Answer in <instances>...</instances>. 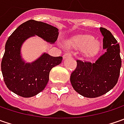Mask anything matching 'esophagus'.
<instances>
[{"instance_id": "34e87169", "label": "esophagus", "mask_w": 124, "mask_h": 124, "mask_svg": "<svg viewBox=\"0 0 124 124\" xmlns=\"http://www.w3.org/2000/svg\"><path fill=\"white\" fill-rule=\"evenodd\" d=\"M72 56V54L71 52H66L65 54L63 56V59H65V58H68V57H71Z\"/></svg>"}]
</instances>
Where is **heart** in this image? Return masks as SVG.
<instances>
[{
  "label": "heart",
  "instance_id": "obj_1",
  "mask_svg": "<svg viewBox=\"0 0 124 124\" xmlns=\"http://www.w3.org/2000/svg\"><path fill=\"white\" fill-rule=\"evenodd\" d=\"M74 45L78 48L85 50L88 55L96 54L99 48V43L94 41V38L90 35L78 36L74 39Z\"/></svg>",
  "mask_w": 124,
  "mask_h": 124
}]
</instances>
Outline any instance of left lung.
Returning a JSON list of instances; mask_svg holds the SVG:
<instances>
[{
  "instance_id": "8db88e82",
  "label": "left lung",
  "mask_w": 124,
  "mask_h": 124,
  "mask_svg": "<svg viewBox=\"0 0 124 124\" xmlns=\"http://www.w3.org/2000/svg\"><path fill=\"white\" fill-rule=\"evenodd\" d=\"M100 31L106 52L94 63L77 60V68L70 76L74 90L85 97H98L108 93L117 84L120 74L119 45L107 29L100 27Z\"/></svg>"
}]
</instances>
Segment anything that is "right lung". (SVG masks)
Masks as SVG:
<instances>
[{
  "mask_svg": "<svg viewBox=\"0 0 124 124\" xmlns=\"http://www.w3.org/2000/svg\"><path fill=\"white\" fill-rule=\"evenodd\" d=\"M59 30L45 23L30 20L17 27L7 39L1 62V71L9 90L23 97H31L44 90L49 81L50 70L59 65L62 56H51L44 53L32 63H25L21 55L23 43L28 38L39 36L54 43Z\"/></svg>",
  "mask_w": 124,
  "mask_h": 124,
  "instance_id": "right-lung-1",
  "label": "right lung"
}]
</instances>
